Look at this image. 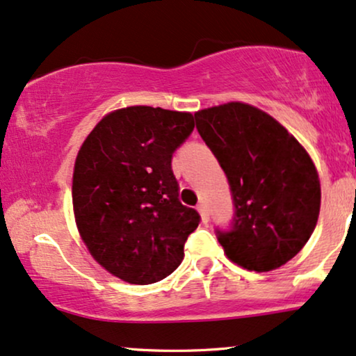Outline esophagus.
I'll return each instance as SVG.
<instances>
[{
	"instance_id": "esophagus-1",
	"label": "esophagus",
	"mask_w": 356,
	"mask_h": 356,
	"mask_svg": "<svg viewBox=\"0 0 356 356\" xmlns=\"http://www.w3.org/2000/svg\"><path fill=\"white\" fill-rule=\"evenodd\" d=\"M198 211L201 214V219H203V222H208L209 221V211H208V208H206L204 203L198 204Z\"/></svg>"
}]
</instances>
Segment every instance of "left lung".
Here are the masks:
<instances>
[{"label":"left lung","instance_id":"left-lung-1","mask_svg":"<svg viewBox=\"0 0 356 356\" xmlns=\"http://www.w3.org/2000/svg\"><path fill=\"white\" fill-rule=\"evenodd\" d=\"M196 129L225 171L234 204L216 227L226 256L267 272L304 248L320 211V181L309 153L266 112L229 102L195 113Z\"/></svg>","mask_w":356,"mask_h":356}]
</instances>
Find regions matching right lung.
Returning <instances> with one entry per match:
<instances>
[{"instance_id": "obj_1", "label": "right lung", "mask_w": 356, "mask_h": 356, "mask_svg": "<svg viewBox=\"0 0 356 356\" xmlns=\"http://www.w3.org/2000/svg\"><path fill=\"white\" fill-rule=\"evenodd\" d=\"M195 129L191 113L127 107L105 115L82 143L72 204L87 249L130 284H153L181 264L201 221L179 201L171 160Z\"/></svg>"}]
</instances>
